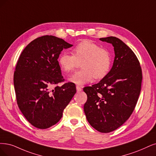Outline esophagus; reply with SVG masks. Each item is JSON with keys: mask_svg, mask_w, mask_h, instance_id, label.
I'll list each match as a JSON object with an SVG mask.
<instances>
[{"mask_svg": "<svg viewBox=\"0 0 156 156\" xmlns=\"http://www.w3.org/2000/svg\"><path fill=\"white\" fill-rule=\"evenodd\" d=\"M76 91L78 92V93H80V92L82 91V88L79 87V86H76Z\"/></svg>", "mask_w": 156, "mask_h": 156, "instance_id": "1", "label": "esophagus"}]
</instances>
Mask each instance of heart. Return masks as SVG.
<instances>
[{"label":"heart","instance_id":"obj_1","mask_svg":"<svg viewBox=\"0 0 156 156\" xmlns=\"http://www.w3.org/2000/svg\"><path fill=\"white\" fill-rule=\"evenodd\" d=\"M58 62L64 72L74 71L82 63V70L69 80L76 85H82L93 82L94 78H104L111 69L112 58L108 51L101 49L89 40H84L73 49V55L62 53Z\"/></svg>","mask_w":156,"mask_h":156}]
</instances>
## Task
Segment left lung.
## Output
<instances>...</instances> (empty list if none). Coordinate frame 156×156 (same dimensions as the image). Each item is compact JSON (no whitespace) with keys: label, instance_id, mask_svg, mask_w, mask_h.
<instances>
[{"label":"left lung","instance_id":"obj_1","mask_svg":"<svg viewBox=\"0 0 156 156\" xmlns=\"http://www.w3.org/2000/svg\"><path fill=\"white\" fill-rule=\"evenodd\" d=\"M100 40L114 47L113 66L100 82L83 88L87 96L83 109L94 129L108 133L122 126L134 111L141 92L142 71L134 52L120 39Z\"/></svg>","mask_w":156,"mask_h":156}]
</instances>
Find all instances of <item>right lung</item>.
I'll use <instances>...</instances> for the list:
<instances>
[{"label": "right lung", "instance_id": "right-lung-1", "mask_svg": "<svg viewBox=\"0 0 156 156\" xmlns=\"http://www.w3.org/2000/svg\"><path fill=\"white\" fill-rule=\"evenodd\" d=\"M73 45L52 35L37 38L23 50L17 62L13 82L17 104L26 119L40 129L59 122L76 93L74 83L53 86L63 81L58 58Z\"/></svg>", "mask_w": 156, "mask_h": 156}]
</instances>
